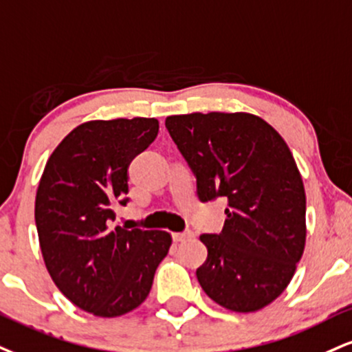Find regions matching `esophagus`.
Masks as SVG:
<instances>
[{
  "instance_id": "obj_1",
  "label": "esophagus",
  "mask_w": 352,
  "mask_h": 352,
  "mask_svg": "<svg viewBox=\"0 0 352 352\" xmlns=\"http://www.w3.org/2000/svg\"><path fill=\"white\" fill-rule=\"evenodd\" d=\"M172 238L175 243H182V241H187L193 238V232L192 231H185V232H173Z\"/></svg>"
}]
</instances>
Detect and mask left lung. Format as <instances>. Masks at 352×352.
<instances>
[{"instance_id":"8db88e82","label":"left lung","mask_w":352,"mask_h":352,"mask_svg":"<svg viewBox=\"0 0 352 352\" xmlns=\"http://www.w3.org/2000/svg\"><path fill=\"white\" fill-rule=\"evenodd\" d=\"M165 128L197 177L201 201L228 198L223 231L197 278L226 310L251 313L287 289L307 239V197L282 135L249 113L168 116Z\"/></svg>"}]
</instances>
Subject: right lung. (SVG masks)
Returning <instances> with one entry per match:
<instances>
[{
  "instance_id": "add662e5",
  "label": "right lung",
  "mask_w": 352,
  "mask_h": 352,
  "mask_svg": "<svg viewBox=\"0 0 352 352\" xmlns=\"http://www.w3.org/2000/svg\"><path fill=\"white\" fill-rule=\"evenodd\" d=\"M155 118L88 121L55 147L36 195L37 234L57 289L82 310L114 318L149 295L172 236L114 226L128 203V167L157 138Z\"/></svg>"
}]
</instances>
